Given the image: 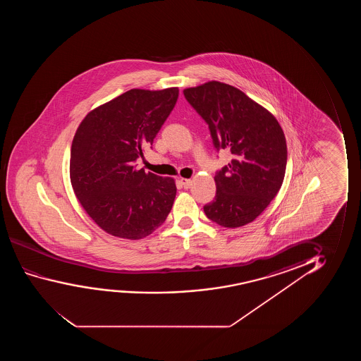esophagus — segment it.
Listing matches in <instances>:
<instances>
[{
	"label": "esophagus",
	"mask_w": 361,
	"mask_h": 361,
	"mask_svg": "<svg viewBox=\"0 0 361 361\" xmlns=\"http://www.w3.org/2000/svg\"><path fill=\"white\" fill-rule=\"evenodd\" d=\"M180 183H181V185H183V188H190V186H191V183H192V181L190 180V178H181L180 180Z\"/></svg>",
	"instance_id": "34e87169"
}]
</instances>
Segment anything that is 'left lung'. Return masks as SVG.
<instances>
[{"mask_svg":"<svg viewBox=\"0 0 361 361\" xmlns=\"http://www.w3.org/2000/svg\"><path fill=\"white\" fill-rule=\"evenodd\" d=\"M183 94L208 124L214 148L233 157L216 173V197L203 211L224 228L252 222L283 183L287 147L281 126L262 104L224 82L208 81Z\"/></svg>","mask_w":361,"mask_h":361,"instance_id":"1","label":"left lung"}]
</instances>
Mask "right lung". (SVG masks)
<instances>
[{"mask_svg": "<svg viewBox=\"0 0 361 361\" xmlns=\"http://www.w3.org/2000/svg\"><path fill=\"white\" fill-rule=\"evenodd\" d=\"M178 97V87L132 89L92 109L76 129L70 181L86 213L104 232L138 240L160 227L176 185L137 169Z\"/></svg>", "mask_w": 361, "mask_h": 361, "instance_id": "obj_1", "label": "right lung"}]
</instances>
